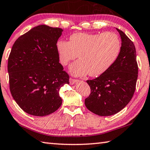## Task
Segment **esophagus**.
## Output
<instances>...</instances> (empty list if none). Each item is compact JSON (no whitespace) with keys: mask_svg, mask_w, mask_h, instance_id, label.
Instances as JSON below:
<instances>
[{"mask_svg":"<svg viewBox=\"0 0 150 150\" xmlns=\"http://www.w3.org/2000/svg\"><path fill=\"white\" fill-rule=\"evenodd\" d=\"M78 80H76V79H74V78H70V84H74V83L77 82H78Z\"/></svg>","mask_w":150,"mask_h":150,"instance_id":"esophagus-1","label":"esophagus"}]
</instances>
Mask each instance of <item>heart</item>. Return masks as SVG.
<instances>
[{
    "instance_id": "heart-1",
    "label": "heart",
    "mask_w": 150,
    "mask_h": 150,
    "mask_svg": "<svg viewBox=\"0 0 150 150\" xmlns=\"http://www.w3.org/2000/svg\"><path fill=\"white\" fill-rule=\"evenodd\" d=\"M120 50V39L112 32L76 33L70 35L69 42L59 40L57 43L59 60L63 66L68 65L78 55L80 60L70 68L75 76L88 73L96 77L103 74L116 61Z\"/></svg>"
}]
</instances>
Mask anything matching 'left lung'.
<instances>
[{"instance_id":"obj_1","label":"left lung","mask_w":150,"mask_h":150,"mask_svg":"<svg viewBox=\"0 0 150 150\" xmlns=\"http://www.w3.org/2000/svg\"><path fill=\"white\" fill-rule=\"evenodd\" d=\"M121 38V50L112 67L93 80H87L91 93L85 99L88 110L99 116L117 113L127 105L136 90L138 67L133 42L117 28Z\"/></svg>"}]
</instances>
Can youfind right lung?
<instances>
[{
    "instance_id": "obj_1",
    "label": "right lung",
    "mask_w": 150,
    "mask_h": 150,
    "mask_svg": "<svg viewBox=\"0 0 150 150\" xmlns=\"http://www.w3.org/2000/svg\"><path fill=\"white\" fill-rule=\"evenodd\" d=\"M61 28L39 25L14 42L8 60L10 90L23 111L34 116L52 113L61 106L60 88L69 75L59 63L57 43Z\"/></svg>"
}]
</instances>
